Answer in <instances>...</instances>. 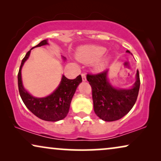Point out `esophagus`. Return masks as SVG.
<instances>
[{
  "mask_svg": "<svg viewBox=\"0 0 161 161\" xmlns=\"http://www.w3.org/2000/svg\"><path fill=\"white\" fill-rule=\"evenodd\" d=\"M81 77H82V80H83V81H86V74L82 73V74H81Z\"/></svg>",
  "mask_w": 161,
  "mask_h": 161,
  "instance_id": "1",
  "label": "esophagus"
}]
</instances>
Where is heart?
I'll return each instance as SVG.
<instances>
[{"instance_id":"obj_1","label":"heart","mask_w":161,"mask_h":161,"mask_svg":"<svg viewBox=\"0 0 161 161\" xmlns=\"http://www.w3.org/2000/svg\"><path fill=\"white\" fill-rule=\"evenodd\" d=\"M106 49L102 46L86 45L81 47L77 51V58L85 64L95 63L98 70L105 69L109 63V57L105 56Z\"/></svg>"}]
</instances>
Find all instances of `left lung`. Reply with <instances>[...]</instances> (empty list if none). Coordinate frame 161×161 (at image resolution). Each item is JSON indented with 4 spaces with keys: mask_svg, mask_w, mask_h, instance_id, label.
I'll list each match as a JSON object with an SVG mask.
<instances>
[{
    "mask_svg": "<svg viewBox=\"0 0 161 161\" xmlns=\"http://www.w3.org/2000/svg\"><path fill=\"white\" fill-rule=\"evenodd\" d=\"M127 53H130L129 50ZM108 70L97 74H87L91 85L94 110L97 116L106 122L118 120L132 109L137 100L140 88L139 72L136 73V81L130 89H116L108 83Z\"/></svg>",
    "mask_w": 161,
    "mask_h": 161,
    "instance_id": "1",
    "label": "left lung"
}]
</instances>
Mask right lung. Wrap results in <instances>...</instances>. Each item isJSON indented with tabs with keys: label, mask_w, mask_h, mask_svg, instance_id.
I'll return each instance as SVG.
<instances>
[{
	"label": "right lung",
	"mask_w": 161,
	"mask_h": 161,
	"mask_svg": "<svg viewBox=\"0 0 161 161\" xmlns=\"http://www.w3.org/2000/svg\"><path fill=\"white\" fill-rule=\"evenodd\" d=\"M45 45H47V42L46 39L42 41L40 43L34 46L31 49ZM30 52L31 50L26 53L25 56L22 60L18 75H17L18 89L22 100L25 106L28 108V109L41 119L48 121V122H56V121L63 119L67 116L69 112L72 97L79 83L82 82V78L80 75L75 79L71 80L63 75L61 83L56 91L53 92V93L46 97H34L28 94L24 89L21 79L22 67L29 56Z\"/></svg>",
	"instance_id": "obj_1"
}]
</instances>
